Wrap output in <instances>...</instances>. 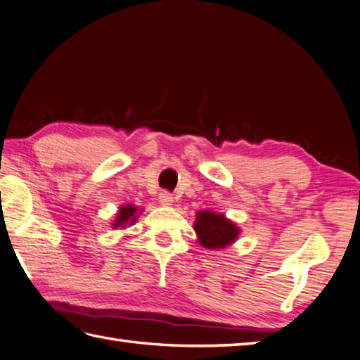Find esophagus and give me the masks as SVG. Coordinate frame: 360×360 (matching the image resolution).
Returning <instances> with one entry per match:
<instances>
[{"mask_svg":"<svg viewBox=\"0 0 360 360\" xmlns=\"http://www.w3.org/2000/svg\"><path fill=\"white\" fill-rule=\"evenodd\" d=\"M158 200H160V203H161V205H163V207H171V205L174 203L172 194L166 193V191H163V193H160V195H158Z\"/></svg>","mask_w":360,"mask_h":360,"instance_id":"esophagus-1","label":"esophagus"}]
</instances>
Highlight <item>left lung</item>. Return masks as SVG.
I'll return each mask as SVG.
<instances>
[{"mask_svg": "<svg viewBox=\"0 0 360 360\" xmlns=\"http://www.w3.org/2000/svg\"><path fill=\"white\" fill-rule=\"evenodd\" d=\"M194 231L197 242L207 250H224L238 240L240 229L225 214H217L211 210L195 212Z\"/></svg>", "mask_w": 360, "mask_h": 360, "instance_id": "8db88e82", "label": "left lung"}]
</instances>
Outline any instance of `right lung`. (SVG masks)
<instances>
[{
  "label": "right lung",
  "instance_id": "obj_1",
  "mask_svg": "<svg viewBox=\"0 0 360 360\" xmlns=\"http://www.w3.org/2000/svg\"><path fill=\"white\" fill-rule=\"evenodd\" d=\"M141 211H143V208H138L131 203L121 205L118 212H116V216H115L112 229H115V230L129 229V226H131L138 221V216L141 214Z\"/></svg>",
  "mask_w": 360,
  "mask_h": 360
}]
</instances>
